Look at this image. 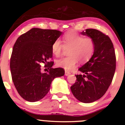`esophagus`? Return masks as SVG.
I'll return each instance as SVG.
<instances>
[{
  "label": "esophagus",
  "instance_id": "34e87169",
  "mask_svg": "<svg viewBox=\"0 0 125 125\" xmlns=\"http://www.w3.org/2000/svg\"><path fill=\"white\" fill-rule=\"evenodd\" d=\"M70 74L71 73L69 71H65V75H66V76H68V75H70Z\"/></svg>",
  "mask_w": 125,
  "mask_h": 125
}]
</instances>
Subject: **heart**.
<instances>
[{
	"label": "heart",
	"instance_id": "obj_1",
	"mask_svg": "<svg viewBox=\"0 0 125 125\" xmlns=\"http://www.w3.org/2000/svg\"><path fill=\"white\" fill-rule=\"evenodd\" d=\"M62 40L63 44L57 39L51 46L52 53L56 57L60 56L65 48L69 49L68 56L57 60L56 65L59 67L71 71L75 68L79 61L81 63L89 61L94 54L95 42L91 37H84L75 31H70L65 33Z\"/></svg>",
	"mask_w": 125,
	"mask_h": 125
}]
</instances>
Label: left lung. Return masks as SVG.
<instances>
[{
	"label": "left lung",
	"mask_w": 125,
	"mask_h": 125,
	"mask_svg": "<svg viewBox=\"0 0 125 125\" xmlns=\"http://www.w3.org/2000/svg\"><path fill=\"white\" fill-rule=\"evenodd\" d=\"M81 34L94 39L95 50L90 60L79 69L71 86L74 96L83 103H92L102 97L110 86L116 66L115 50L108 36L95 29H86Z\"/></svg>",
	"instance_id": "1"
}]
</instances>
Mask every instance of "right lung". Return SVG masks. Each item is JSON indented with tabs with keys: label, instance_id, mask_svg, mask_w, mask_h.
<instances>
[{
	"label": "right lung",
	"instance_id": "1",
	"mask_svg": "<svg viewBox=\"0 0 125 125\" xmlns=\"http://www.w3.org/2000/svg\"><path fill=\"white\" fill-rule=\"evenodd\" d=\"M61 31L34 28L16 40L10 60L12 80L19 95L25 100L39 101L47 94L55 78L65 74L62 68H52L49 62L52 44L62 35ZM42 63L48 70L43 73Z\"/></svg>",
	"mask_w": 125,
	"mask_h": 125
}]
</instances>
